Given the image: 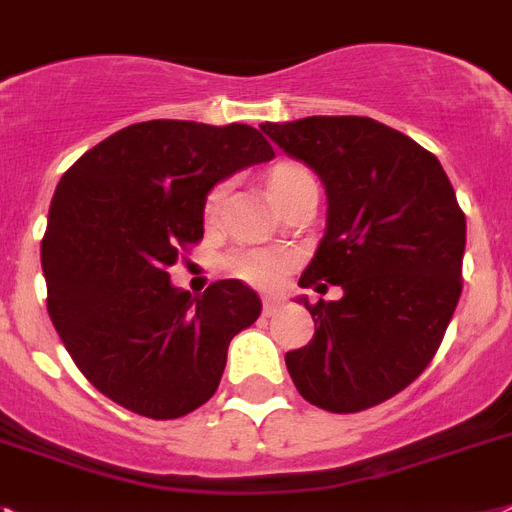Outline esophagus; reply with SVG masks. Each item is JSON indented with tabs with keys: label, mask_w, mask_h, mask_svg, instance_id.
<instances>
[{
	"label": "esophagus",
	"mask_w": 512,
	"mask_h": 512,
	"mask_svg": "<svg viewBox=\"0 0 512 512\" xmlns=\"http://www.w3.org/2000/svg\"><path fill=\"white\" fill-rule=\"evenodd\" d=\"M261 308H264V316H274L277 314V308H280V301H277V298H264V301H261Z\"/></svg>",
	"instance_id": "obj_1"
}]
</instances>
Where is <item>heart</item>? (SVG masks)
I'll return each instance as SVG.
<instances>
[{"label": "heart", "instance_id": "obj_1", "mask_svg": "<svg viewBox=\"0 0 512 512\" xmlns=\"http://www.w3.org/2000/svg\"><path fill=\"white\" fill-rule=\"evenodd\" d=\"M266 185H269V193L280 206H285L293 196H298L303 188H311L316 185L314 175L308 167L295 162H280L274 164L272 170L266 172ZM227 196V183H219L206 193L204 198V222L206 225H214L219 219V211L225 206ZM293 264V256L287 251H261V248H253V251H238L232 253L227 259V269H230L238 280L248 282V285L256 287H274L277 282L285 277V272Z\"/></svg>", "mask_w": 512, "mask_h": 512}]
</instances>
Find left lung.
<instances>
[{"mask_svg":"<svg viewBox=\"0 0 512 512\" xmlns=\"http://www.w3.org/2000/svg\"><path fill=\"white\" fill-rule=\"evenodd\" d=\"M327 190V232L301 287L314 340L285 356L311 405L358 413L405 390L432 363L463 290L466 214L432 151L371 117L261 125Z\"/></svg>","mask_w":512,"mask_h":512,"instance_id":"obj_1","label":"left lung"}]
</instances>
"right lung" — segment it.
Masks as SVG:
<instances>
[{
	"label": "right lung",
	"mask_w": 512,
	"mask_h": 512,
	"mask_svg": "<svg viewBox=\"0 0 512 512\" xmlns=\"http://www.w3.org/2000/svg\"><path fill=\"white\" fill-rule=\"evenodd\" d=\"M272 156L251 125L149 120L62 175L41 240L46 308L101 395L167 421L217 392L230 340L259 319V295L219 280L193 298L167 269L204 238L206 193Z\"/></svg>",
	"instance_id": "1"
}]
</instances>
